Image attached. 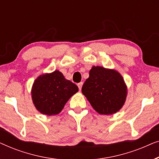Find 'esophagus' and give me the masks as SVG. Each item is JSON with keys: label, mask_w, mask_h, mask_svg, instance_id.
I'll list each match as a JSON object with an SVG mask.
<instances>
[{"label": "esophagus", "mask_w": 159, "mask_h": 159, "mask_svg": "<svg viewBox=\"0 0 159 159\" xmlns=\"http://www.w3.org/2000/svg\"><path fill=\"white\" fill-rule=\"evenodd\" d=\"M82 84H83V82H80V83H78L77 84V86H78V88H79V89L80 90H81L82 89Z\"/></svg>", "instance_id": "obj_1"}]
</instances>
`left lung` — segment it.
I'll return each mask as SVG.
<instances>
[{
  "instance_id": "obj_1",
  "label": "left lung",
  "mask_w": 159,
  "mask_h": 159,
  "mask_svg": "<svg viewBox=\"0 0 159 159\" xmlns=\"http://www.w3.org/2000/svg\"><path fill=\"white\" fill-rule=\"evenodd\" d=\"M82 92L98 114L110 115L122 108L127 88L122 76L117 71L93 66Z\"/></svg>"
}]
</instances>
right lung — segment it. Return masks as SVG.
Returning <instances> with one entry per match:
<instances>
[{"label": "right lung", "instance_id": "add662e5", "mask_svg": "<svg viewBox=\"0 0 159 159\" xmlns=\"http://www.w3.org/2000/svg\"><path fill=\"white\" fill-rule=\"evenodd\" d=\"M78 90L75 84L65 79L61 71L56 70L39 76L34 80L31 94L37 110L41 114L51 116L59 114L69 99Z\"/></svg>", "mask_w": 159, "mask_h": 159}]
</instances>
